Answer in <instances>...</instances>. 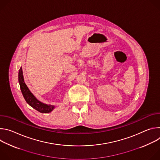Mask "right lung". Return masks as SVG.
<instances>
[{
    "label": "right lung",
    "mask_w": 160,
    "mask_h": 160,
    "mask_svg": "<svg viewBox=\"0 0 160 160\" xmlns=\"http://www.w3.org/2000/svg\"><path fill=\"white\" fill-rule=\"evenodd\" d=\"M18 80L20 85V88L22 96H23L27 102L32 106L33 108L35 109L38 111L42 113H49L51 112L55 108V106L44 104L40 101H38L34 95L30 92L28 87L26 85L24 81L23 75H22V68L21 67L18 73Z\"/></svg>",
    "instance_id": "obj_1"
}]
</instances>
